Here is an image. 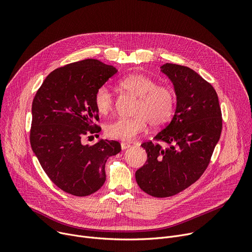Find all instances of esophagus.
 I'll return each mask as SVG.
<instances>
[{"label":"esophagus","instance_id":"esophagus-1","mask_svg":"<svg viewBox=\"0 0 252 252\" xmlns=\"http://www.w3.org/2000/svg\"><path fill=\"white\" fill-rule=\"evenodd\" d=\"M121 146H122V149H123V150H126V149H128V148L130 147V145H129V144H126V143H122Z\"/></svg>","mask_w":252,"mask_h":252}]
</instances>
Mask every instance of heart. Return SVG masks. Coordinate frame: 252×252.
Here are the masks:
<instances>
[{"mask_svg":"<svg viewBox=\"0 0 252 252\" xmlns=\"http://www.w3.org/2000/svg\"><path fill=\"white\" fill-rule=\"evenodd\" d=\"M121 88L135 97L138 102L131 118L119 117L105 126L107 137L121 141H133L146 129L147 124L152 126L165 125L173 116L176 98L174 92L164 86H157L151 77L142 73H130L119 82ZM95 105L102 114L113 107V97L109 89L100 87L95 93Z\"/></svg>","mask_w":252,"mask_h":252,"instance_id":"1","label":"heart"}]
</instances>
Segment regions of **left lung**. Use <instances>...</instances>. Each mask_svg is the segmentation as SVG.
Here are the masks:
<instances>
[{
  "label": "left lung",
  "instance_id": "8db88e82",
  "mask_svg": "<svg viewBox=\"0 0 252 252\" xmlns=\"http://www.w3.org/2000/svg\"><path fill=\"white\" fill-rule=\"evenodd\" d=\"M174 85L177 107L170 123L141 146L147 161L136 171L139 187L153 197L176 195L195 183L208 166L221 133L217 92L193 69L173 63L160 67Z\"/></svg>",
  "mask_w": 252,
  "mask_h": 252
}]
</instances>
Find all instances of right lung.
I'll list each match as a JSON object with an SVG mask.
<instances>
[{
    "instance_id": "obj_1",
    "label": "right lung",
    "mask_w": 252,
    "mask_h": 252,
    "mask_svg": "<svg viewBox=\"0 0 252 252\" xmlns=\"http://www.w3.org/2000/svg\"><path fill=\"white\" fill-rule=\"evenodd\" d=\"M117 72L112 65L86 59L52 71L32 101L31 145L50 180L66 193L88 196L105 183V164L122 151L117 141L82 140L99 133L95 93Z\"/></svg>"
}]
</instances>
